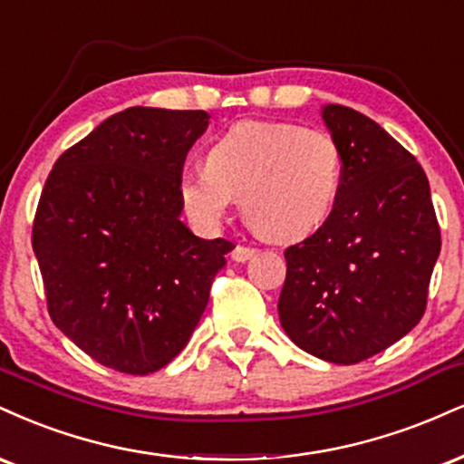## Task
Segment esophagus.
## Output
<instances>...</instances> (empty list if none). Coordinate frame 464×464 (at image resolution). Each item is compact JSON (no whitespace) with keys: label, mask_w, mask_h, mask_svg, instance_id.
<instances>
[{"label":"esophagus","mask_w":464,"mask_h":464,"mask_svg":"<svg viewBox=\"0 0 464 464\" xmlns=\"http://www.w3.org/2000/svg\"><path fill=\"white\" fill-rule=\"evenodd\" d=\"M256 252H258V249L247 247V245H237V247L232 249V260H237V263H245V260L254 258Z\"/></svg>","instance_id":"esophagus-1"}]
</instances>
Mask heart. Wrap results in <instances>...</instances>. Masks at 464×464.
<instances>
[{
  "mask_svg": "<svg viewBox=\"0 0 464 464\" xmlns=\"http://www.w3.org/2000/svg\"><path fill=\"white\" fill-rule=\"evenodd\" d=\"M201 171L179 182V201L199 230L221 226L234 198L271 241H297L324 226L341 190L343 156L330 132L286 121H241L223 132Z\"/></svg>",
  "mask_w": 464,
  "mask_h": 464,
  "instance_id": "b5f03b06",
  "label": "heart"
}]
</instances>
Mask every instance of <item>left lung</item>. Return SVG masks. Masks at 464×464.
Masks as SVG:
<instances>
[{
    "label": "left lung",
    "mask_w": 464,
    "mask_h": 464,
    "mask_svg": "<svg viewBox=\"0 0 464 464\" xmlns=\"http://www.w3.org/2000/svg\"><path fill=\"white\" fill-rule=\"evenodd\" d=\"M343 179L330 217L285 252L277 313L288 339L321 361L356 364L421 321L440 230L421 165L373 119L328 103Z\"/></svg>",
    "instance_id": "1"
}]
</instances>
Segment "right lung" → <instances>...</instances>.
<instances>
[{"label": "right lung", "instance_id": "right-lung-1", "mask_svg": "<svg viewBox=\"0 0 464 464\" xmlns=\"http://www.w3.org/2000/svg\"><path fill=\"white\" fill-rule=\"evenodd\" d=\"M204 111L128 108L69 147L32 227L47 310L92 361L154 373L184 350L234 243L179 221L188 150Z\"/></svg>", "mask_w": 464, "mask_h": 464}]
</instances>
